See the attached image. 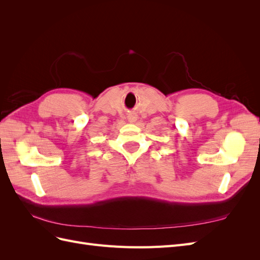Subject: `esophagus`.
Segmentation results:
<instances>
[{
	"mask_svg": "<svg viewBox=\"0 0 260 260\" xmlns=\"http://www.w3.org/2000/svg\"><path fill=\"white\" fill-rule=\"evenodd\" d=\"M128 120H129V122L133 123V122H135V121L137 120V116H136L135 114H130V115L128 116Z\"/></svg>",
	"mask_w": 260,
	"mask_h": 260,
	"instance_id": "34e87169",
	"label": "esophagus"
}]
</instances>
